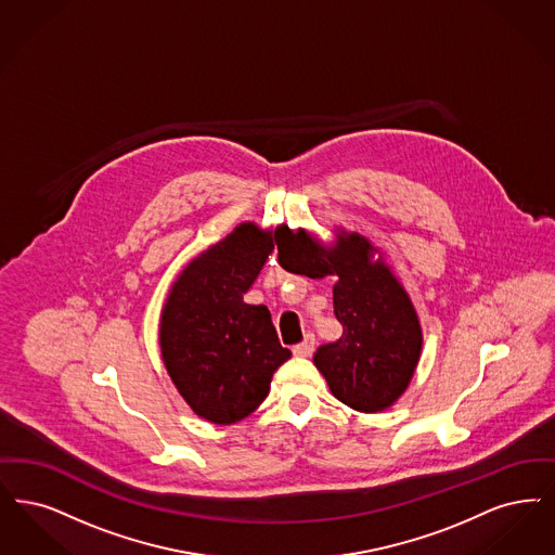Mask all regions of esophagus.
<instances>
[{"mask_svg":"<svg viewBox=\"0 0 555 555\" xmlns=\"http://www.w3.org/2000/svg\"><path fill=\"white\" fill-rule=\"evenodd\" d=\"M313 347H315V338H313V334H308V336L304 338V343H299V345L293 347V356L310 357L311 353H313Z\"/></svg>","mask_w":555,"mask_h":555,"instance_id":"esophagus-1","label":"esophagus"}]
</instances>
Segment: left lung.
Returning a JSON list of instances; mask_svg holds the SVG:
<instances>
[{
    "mask_svg": "<svg viewBox=\"0 0 555 555\" xmlns=\"http://www.w3.org/2000/svg\"><path fill=\"white\" fill-rule=\"evenodd\" d=\"M334 237L326 245L306 229L281 224L274 231L279 264L310 279H338L333 299L343 336L322 345L313 353V365L340 402L377 413L390 409L409 388L422 357V324L376 245L345 229H336Z\"/></svg>",
    "mask_w": 555,
    "mask_h": 555,
    "instance_id": "8db88e82",
    "label": "left lung"
}]
</instances>
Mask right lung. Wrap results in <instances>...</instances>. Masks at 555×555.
Instances as JSON below:
<instances>
[{"instance_id": "right-lung-1", "label": "right lung", "mask_w": 555, "mask_h": 555, "mask_svg": "<svg viewBox=\"0 0 555 555\" xmlns=\"http://www.w3.org/2000/svg\"><path fill=\"white\" fill-rule=\"evenodd\" d=\"M272 249L270 229L240 222L185 264L160 310L165 370L188 406L215 425L251 415L291 357L267 306L244 301Z\"/></svg>"}]
</instances>
